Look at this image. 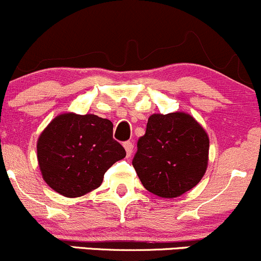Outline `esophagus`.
Here are the masks:
<instances>
[{
    "label": "esophagus",
    "instance_id": "obj_1",
    "mask_svg": "<svg viewBox=\"0 0 261 261\" xmlns=\"http://www.w3.org/2000/svg\"><path fill=\"white\" fill-rule=\"evenodd\" d=\"M124 148L125 151H126V155L127 157H130L131 154H133V151H134V145L131 142H125L124 143Z\"/></svg>",
    "mask_w": 261,
    "mask_h": 261
}]
</instances>
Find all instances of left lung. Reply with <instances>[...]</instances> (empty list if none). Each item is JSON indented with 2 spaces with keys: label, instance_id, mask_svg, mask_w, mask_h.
<instances>
[{
  "label": "left lung",
  "instance_id": "obj_1",
  "mask_svg": "<svg viewBox=\"0 0 261 261\" xmlns=\"http://www.w3.org/2000/svg\"><path fill=\"white\" fill-rule=\"evenodd\" d=\"M208 135L190 114H152L133 166L149 193L173 199L196 187L208 163Z\"/></svg>",
  "mask_w": 261,
  "mask_h": 261
}]
</instances>
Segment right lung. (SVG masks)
I'll return each instance as SVG.
<instances>
[{
    "label": "right lung",
    "instance_id": "1",
    "mask_svg": "<svg viewBox=\"0 0 261 261\" xmlns=\"http://www.w3.org/2000/svg\"><path fill=\"white\" fill-rule=\"evenodd\" d=\"M43 179L66 197L99 188L104 173L126 152L113 139V122L94 114L64 113L54 118L37 142Z\"/></svg>",
    "mask_w": 261,
    "mask_h": 261
}]
</instances>
